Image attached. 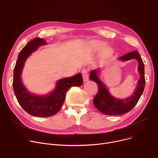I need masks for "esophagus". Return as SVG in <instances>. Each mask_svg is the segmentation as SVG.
<instances>
[{
    "mask_svg": "<svg viewBox=\"0 0 158 158\" xmlns=\"http://www.w3.org/2000/svg\"><path fill=\"white\" fill-rule=\"evenodd\" d=\"M82 76L83 77L84 81H87L88 80V70L86 69H83L82 70Z\"/></svg>",
    "mask_w": 158,
    "mask_h": 158,
    "instance_id": "esophagus-1",
    "label": "esophagus"
}]
</instances>
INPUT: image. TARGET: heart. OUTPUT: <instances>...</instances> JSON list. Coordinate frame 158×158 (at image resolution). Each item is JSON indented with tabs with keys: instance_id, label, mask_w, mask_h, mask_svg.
<instances>
[{
	"instance_id": "b5f03b06",
	"label": "heart",
	"mask_w": 158,
	"mask_h": 158,
	"mask_svg": "<svg viewBox=\"0 0 158 158\" xmlns=\"http://www.w3.org/2000/svg\"><path fill=\"white\" fill-rule=\"evenodd\" d=\"M102 45H103V44H98V45H99V46H102Z\"/></svg>"
}]
</instances>
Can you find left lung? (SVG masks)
<instances>
[{
	"instance_id": "obj_1",
	"label": "left lung",
	"mask_w": 158,
	"mask_h": 158,
	"mask_svg": "<svg viewBox=\"0 0 158 158\" xmlns=\"http://www.w3.org/2000/svg\"><path fill=\"white\" fill-rule=\"evenodd\" d=\"M132 59H136L138 61V70L140 74V77L134 94L125 99L116 98L110 94L103 82L98 78L99 69L91 71L89 77L92 81L97 82L98 87V92L94 99V104L101 113L107 115L123 114L131 111L138 103L143 92L145 85L144 63L137 51L131 52L118 57V60L121 61H128Z\"/></svg>"
}]
</instances>
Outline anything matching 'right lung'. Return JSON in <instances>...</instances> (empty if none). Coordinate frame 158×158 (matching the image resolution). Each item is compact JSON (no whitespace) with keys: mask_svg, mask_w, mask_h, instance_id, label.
Segmentation results:
<instances>
[{"mask_svg":"<svg viewBox=\"0 0 158 158\" xmlns=\"http://www.w3.org/2000/svg\"><path fill=\"white\" fill-rule=\"evenodd\" d=\"M47 44L44 39L36 38L25 46L19 54L13 73V87L16 99L22 108L31 115L48 117L60 111L64 101L66 94L72 86H80L83 82L81 73L60 79L53 92L48 95H36L28 92L21 79L25 62L30 54L40 45Z\"/></svg>","mask_w":158,"mask_h":158,"instance_id":"obj_1","label":"right lung"}]
</instances>
